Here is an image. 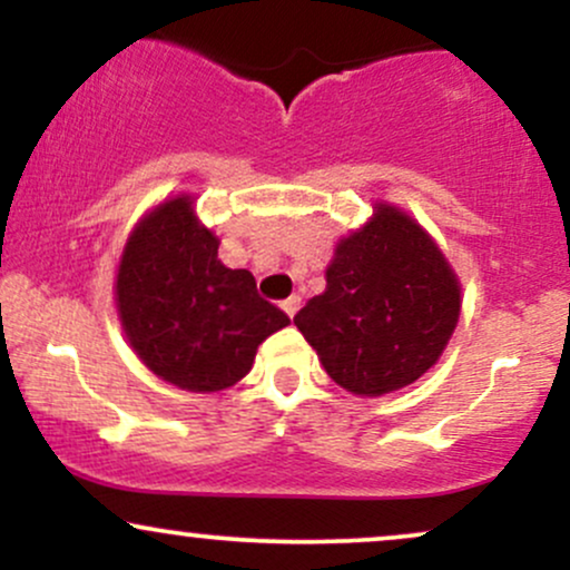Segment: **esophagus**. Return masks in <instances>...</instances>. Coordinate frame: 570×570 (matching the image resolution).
Segmentation results:
<instances>
[{
	"label": "esophagus",
	"instance_id": "obj_1",
	"mask_svg": "<svg viewBox=\"0 0 570 570\" xmlns=\"http://www.w3.org/2000/svg\"><path fill=\"white\" fill-rule=\"evenodd\" d=\"M299 303H303V297H299V294H292V297H286L284 303H281V307L286 311V316H294V313L299 311Z\"/></svg>",
	"mask_w": 570,
	"mask_h": 570
}]
</instances>
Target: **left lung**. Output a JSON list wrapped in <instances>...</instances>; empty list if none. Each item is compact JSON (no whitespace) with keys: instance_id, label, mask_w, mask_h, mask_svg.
<instances>
[{"instance_id":"obj_1","label":"left lung","mask_w":570,"mask_h":570,"mask_svg":"<svg viewBox=\"0 0 570 570\" xmlns=\"http://www.w3.org/2000/svg\"><path fill=\"white\" fill-rule=\"evenodd\" d=\"M458 313L448 259L407 214L381 203L362 230L340 240L326 292L307 299L294 324L332 381L381 396L434 367Z\"/></svg>"}]
</instances>
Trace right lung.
I'll use <instances>...</instances> for the list:
<instances>
[{"label":"right lung","mask_w":570,"mask_h":570,"mask_svg":"<svg viewBox=\"0 0 570 570\" xmlns=\"http://www.w3.org/2000/svg\"><path fill=\"white\" fill-rule=\"evenodd\" d=\"M189 198L160 203L128 238L117 271L122 330L155 375L187 391H222L252 370L257 345L289 324L248 271L217 257Z\"/></svg>","instance_id":"obj_1"}]
</instances>
